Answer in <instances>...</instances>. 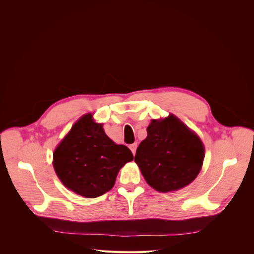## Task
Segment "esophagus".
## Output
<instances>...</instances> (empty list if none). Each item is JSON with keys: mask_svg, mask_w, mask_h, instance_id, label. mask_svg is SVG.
Instances as JSON below:
<instances>
[{"mask_svg": "<svg viewBox=\"0 0 254 254\" xmlns=\"http://www.w3.org/2000/svg\"><path fill=\"white\" fill-rule=\"evenodd\" d=\"M129 149L131 150L132 154H135V153H136V149H137V143L130 144V145H129Z\"/></svg>", "mask_w": 254, "mask_h": 254, "instance_id": "obj_1", "label": "esophagus"}]
</instances>
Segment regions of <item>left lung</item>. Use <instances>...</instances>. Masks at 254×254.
<instances>
[{"instance_id":"1","label":"left lung","mask_w":254,"mask_h":254,"mask_svg":"<svg viewBox=\"0 0 254 254\" xmlns=\"http://www.w3.org/2000/svg\"><path fill=\"white\" fill-rule=\"evenodd\" d=\"M204 145L173 114L152 119L147 137L138 146L135 162L152 189L169 192L191 183L202 169Z\"/></svg>"}]
</instances>
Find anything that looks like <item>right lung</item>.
I'll list each match as a JSON object with an SVG mask.
<instances>
[{"label": "right lung", "instance_id": "add662e5", "mask_svg": "<svg viewBox=\"0 0 254 254\" xmlns=\"http://www.w3.org/2000/svg\"><path fill=\"white\" fill-rule=\"evenodd\" d=\"M132 159L127 146L115 144L88 113L56 148L53 168L66 189L91 198L109 191L119 170Z\"/></svg>", "mask_w": 254, "mask_h": 254}]
</instances>
